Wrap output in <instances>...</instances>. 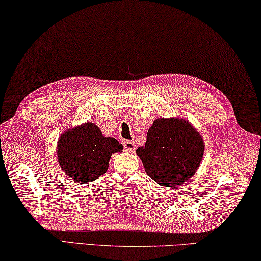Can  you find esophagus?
Here are the masks:
<instances>
[{"label":"esophagus","mask_w":261,"mask_h":261,"mask_svg":"<svg viewBox=\"0 0 261 261\" xmlns=\"http://www.w3.org/2000/svg\"><path fill=\"white\" fill-rule=\"evenodd\" d=\"M123 145H124L125 151L129 152V153H134L135 152L136 144L133 141H124L123 142Z\"/></svg>","instance_id":"obj_1"}]
</instances>
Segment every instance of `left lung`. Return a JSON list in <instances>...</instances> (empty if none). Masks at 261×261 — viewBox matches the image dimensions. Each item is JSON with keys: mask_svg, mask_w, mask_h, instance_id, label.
<instances>
[{"mask_svg": "<svg viewBox=\"0 0 261 261\" xmlns=\"http://www.w3.org/2000/svg\"><path fill=\"white\" fill-rule=\"evenodd\" d=\"M204 141L187 120L158 118L147 132L145 146L138 147L148 177L164 187L182 185L197 171L204 155Z\"/></svg>", "mask_w": 261, "mask_h": 261, "instance_id": "obj_1", "label": "left lung"}]
</instances>
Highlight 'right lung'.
Returning <instances> with one entry per match:
<instances>
[{
	"label": "right lung",
	"instance_id": "1",
	"mask_svg": "<svg viewBox=\"0 0 261 261\" xmlns=\"http://www.w3.org/2000/svg\"><path fill=\"white\" fill-rule=\"evenodd\" d=\"M123 148L116 138L103 136L97 125L86 123L60 136L57 160L74 181L88 184L106 173L111 154L121 152Z\"/></svg>",
	"mask_w": 261,
	"mask_h": 261
}]
</instances>
